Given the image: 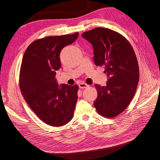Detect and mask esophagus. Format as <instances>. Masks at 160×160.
I'll use <instances>...</instances> for the list:
<instances>
[{
  "label": "esophagus",
  "mask_w": 160,
  "mask_h": 160,
  "mask_svg": "<svg viewBox=\"0 0 160 160\" xmlns=\"http://www.w3.org/2000/svg\"><path fill=\"white\" fill-rule=\"evenodd\" d=\"M79 87L80 89H85V88H88L89 85L86 84V83H81L79 84Z\"/></svg>",
  "instance_id": "34e87169"
}]
</instances>
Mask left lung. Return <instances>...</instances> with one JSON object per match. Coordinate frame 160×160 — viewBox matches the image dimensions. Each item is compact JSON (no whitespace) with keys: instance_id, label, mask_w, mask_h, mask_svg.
<instances>
[{"instance_id":"1","label":"left lung","mask_w":160,"mask_h":160,"mask_svg":"<svg viewBox=\"0 0 160 160\" xmlns=\"http://www.w3.org/2000/svg\"><path fill=\"white\" fill-rule=\"evenodd\" d=\"M91 43L97 66H105L108 80L106 86L95 84L98 98L93 105L98 113L113 118L128 108L139 79L136 55L129 42L119 32L97 27L82 34Z\"/></svg>"}]
</instances>
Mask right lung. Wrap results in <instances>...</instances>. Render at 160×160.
Segmentation results:
<instances>
[{"instance_id": "obj_1", "label": "right lung", "mask_w": 160, "mask_h": 160, "mask_svg": "<svg viewBox=\"0 0 160 160\" xmlns=\"http://www.w3.org/2000/svg\"><path fill=\"white\" fill-rule=\"evenodd\" d=\"M79 36L47 37L33 41L23 55L19 85L26 102L38 118L53 127L62 126L73 117L77 85L59 86L56 71L61 68L60 52Z\"/></svg>"}]
</instances>
